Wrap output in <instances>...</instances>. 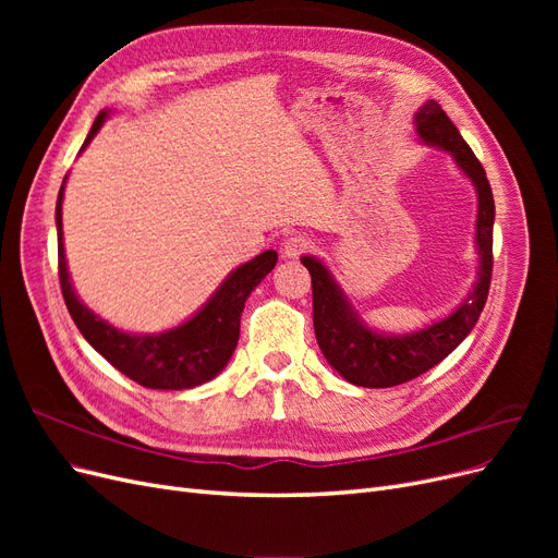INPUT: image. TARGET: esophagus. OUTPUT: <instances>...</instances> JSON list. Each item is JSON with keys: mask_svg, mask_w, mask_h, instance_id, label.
<instances>
[{"mask_svg": "<svg viewBox=\"0 0 558 558\" xmlns=\"http://www.w3.org/2000/svg\"><path fill=\"white\" fill-rule=\"evenodd\" d=\"M314 246V242L305 234H291L289 240L283 242V258H298L302 253H307Z\"/></svg>", "mask_w": 558, "mask_h": 558, "instance_id": "1", "label": "esophagus"}]
</instances>
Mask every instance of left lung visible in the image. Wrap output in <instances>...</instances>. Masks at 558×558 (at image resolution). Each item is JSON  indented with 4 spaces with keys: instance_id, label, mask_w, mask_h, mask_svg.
I'll list each match as a JSON object with an SVG mask.
<instances>
[{
    "instance_id": "1",
    "label": "left lung",
    "mask_w": 558,
    "mask_h": 558,
    "mask_svg": "<svg viewBox=\"0 0 558 558\" xmlns=\"http://www.w3.org/2000/svg\"><path fill=\"white\" fill-rule=\"evenodd\" d=\"M414 123L421 142L445 148L456 165L461 167V172L475 183L480 202L475 234V244L480 248V272L475 289H472L468 300H463L461 307L447 318L416 332L381 335L363 324L324 263L312 256H302V265L312 275L316 342L337 373L349 384L363 388L398 386L416 379L437 363H442L475 328L486 305L488 286H492L496 207L484 167L435 99H428L416 111Z\"/></svg>"
}]
</instances>
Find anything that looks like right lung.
Listing matches in <instances>:
<instances>
[{"label":"right lung","instance_id":"right-lung-1","mask_svg":"<svg viewBox=\"0 0 558 558\" xmlns=\"http://www.w3.org/2000/svg\"><path fill=\"white\" fill-rule=\"evenodd\" d=\"M107 116V111H99L81 150L93 142ZM62 197L64 183L60 185L56 205L60 289L66 310H70L76 328L86 337L88 344L97 353H102L118 373L146 388H160V391H183V388L199 386L221 373L240 340V316L244 312V302L251 291L275 269L277 251H263L260 256L230 272L207 305L185 324L158 335H130L93 314L72 289L62 244Z\"/></svg>","mask_w":558,"mask_h":558}]
</instances>
